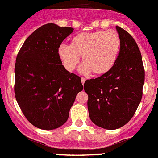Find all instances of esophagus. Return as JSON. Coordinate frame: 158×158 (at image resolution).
<instances>
[{"instance_id":"1","label":"esophagus","mask_w":158,"mask_h":158,"mask_svg":"<svg viewBox=\"0 0 158 158\" xmlns=\"http://www.w3.org/2000/svg\"><path fill=\"white\" fill-rule=\"evenodd\" d=\"M81 81L82 85H84V84H85V82L86 79H85V77H81Z\"/></svg>"}]
</instances>
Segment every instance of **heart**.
<instances>
[{"instance_id":"heart-1","label":"heart","mask_w":158,"mask_h":158,"mask_svg":"<svg viewBox=\"0 0 158 158\" xmlns=\"http://www.w3.org/2000/svg\"><path fill=\"white\" fill-rule=\"evenodd\" d=\"M119 50L120 39L118 33L113 30H100L76 35L69 46H60L58 53L67 70H74L82 55L84 62L81 65V72L104 75L115 65Z\"/></svg>"}]
</instances>
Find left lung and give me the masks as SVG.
Instances as JSON below:
<instances>
[{"mask_svg": "<svg viewBox=\"0 0 158 158\" xmlns=\"http://www.w3.org/2000/svg\"><path fill=\"white\" fill-rule=\"evenodd\" d=\"M120 50L111 70L87 80L84 89L89 96V117L96 126L115 130L134 116L140 104L145 69L139 48L133 37L116 26Z\"/></svg>", "mask_w": 158, "mask_h": 158, "instance_id": "8db88e82", "label": "left lung"}]
</instances>
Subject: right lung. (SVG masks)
Segmentation results:
<instances>
[{
	"label": "right lung",
	"instance_id": "obj_1",
	"mask_svg": "<svg viewBox=\"0 0 158 158\" xmlns=\"http://www.w3.org/2000/svg\"><path fill=\"white\" fill-rule=\"evenodd\" d=\"M73 31L54 23L43 25L25 40L16 56V101L26 118L40 129L63 125L83 89L80 77L68 72L58 56V47Z\"/></svg>",
	"mask_w": 158,
	"mask_h": 158
}]
</instances>
